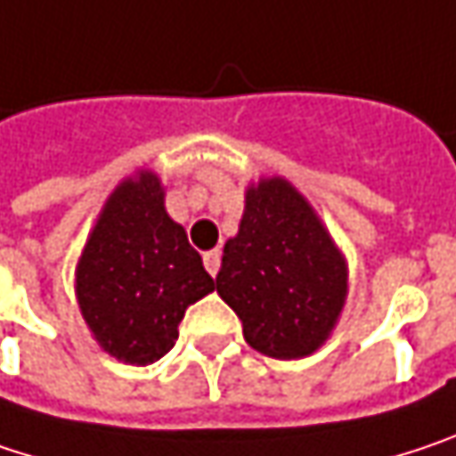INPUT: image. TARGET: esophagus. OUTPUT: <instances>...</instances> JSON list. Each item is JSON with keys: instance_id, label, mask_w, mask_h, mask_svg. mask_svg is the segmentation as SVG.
I'll use <instances>...</instances> for the list:
<instances>
[{"instance_id": "esophagus-1", "label": "esophagus", "mask_w": 456, "mask_h": 456, "mask_svg": "<svg viewBox=\"0 0 456 456\" xmlns=\"http://www.w3.org/2000/svg\"><path fill=\"white\" fill-rule=\"evenodd\" d=\"M204 267H207V273H209L212 278L217 275V270H220V252H217V249L204 252Z\"/></svg>"}]
</instances>
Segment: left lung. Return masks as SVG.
I'll list each match as a JSON object with an SVG mask.
<instances>
[{
	"label": "left lung",
	"instance_id": "left-lung-1",
	"mask_svg": "<svg viewBox=\"0 0 456 456\" xmlns=\"http://www.w3.org/2000/svg\"><path fill=\"white\" fill-rule=\"evenodd\" d=\"M215 283L252 349L299 360L330 338L346 305L349 265L307 197L267 175L247 186Z\"/></svg>",
	"mask_w": 456,
	"mask_h": 456
}]
</instances>
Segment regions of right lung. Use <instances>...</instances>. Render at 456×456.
<instances>
[{
	"label": "right lung",
	"instance_id": "add662e5",
	"mask_svg": "<svg viewBox=\"0 0 456 456\" xmlns=\"http://www.w3.org/2000/svg\"><path fill=\"white\" fill-rule=\"evenodd\" d=\"M215 291L183 225L165 209L154 170H136L107 197L76 265V299L94 341L126 365L165 357L186 310Z\"/></svg>",
	"mask_w": 456,
	"mask_h": 456
}]
</instances>
